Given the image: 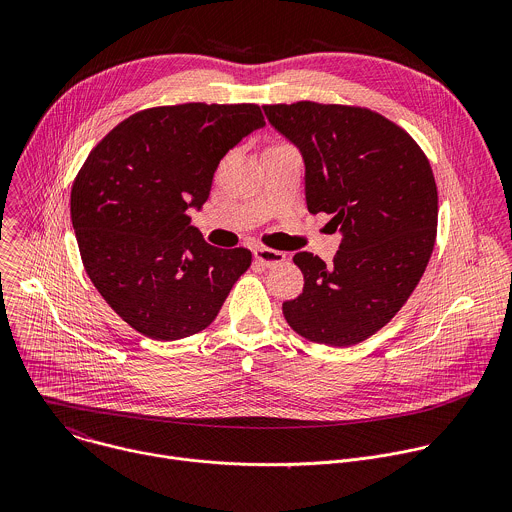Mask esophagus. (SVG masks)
Segmentation results:
<instances>
[{"label":"esophagus","mask_w":512,"mask_h":512,"mask_svg":"<svg viewBox=\"0 0 512 512\" xmlns=\"http://www.w3.org/2000/svg\"><path fill=\"white\" fill-rule=\"evenodd\" d=\"M253 257H255V261H259L265 267H273V265L285 261V253L275 251V249H267V247L253 249Z\"/></svg>","instance_id":"esophagus-1"}]
</instances>
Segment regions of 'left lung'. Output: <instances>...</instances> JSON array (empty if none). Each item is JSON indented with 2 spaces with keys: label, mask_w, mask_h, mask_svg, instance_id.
Instances as JSON below:
<instances>
[{
  "label": "left lung",
  "mask_w": 512,
  "mask_h": 512,
  "mask_svg": "<svg viewBox=\"0 0 512 512\" xmlns=\"http://www.w3.org/2000/svg\"><path fill=\"white\" fill-rule=\"evenodd\" d=\"M263 111L302 154L308 210L332 214L342 237L332 265L308 251L294 255L304 289L283 302V316L312 342L358 344L403 308L429 263L431 166L409 133L369 109L300 101Z\"/></svg>",
  "instance_id": "left-lung-1"
}]
</instances>
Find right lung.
I'll use <instances>...</instances> for the list:
<instances>
[{
    "instance_id": "add662e5",
    "label": "right lung",
    "mask_w": 512,
    "mask_h": 512,
    "mask_svg": "<svg viewBox=\"0 0 512 512\" xmlns=\"http://www.w3.org/2000/svg\"><path fill=\"white\" fill-rule=\"evenodd\" d=\"M265 125L257 105L186 103L139 111L89 154L70 192L87 275L137 332L178 340L212 324L251 251L208 245L188 210L214 172Z\"/></svg>"
}]
</instances>
